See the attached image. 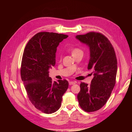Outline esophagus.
Here are the masks:
<instances>
[{
  "label": "esophagus",
  "instance_id": "1",
  "mask_svg": "<svg viewBox=\"0 0 132 132\" xmlns=\"http://www.w3.org/2000/svg\"><path fill=\"white\" fill-rule=\"evenodd\" d=\"M75 84V82H73V81H70L69 82V85H74Z\"/></svg>",
  "mask_w": 132,
  "mask_h": 132
}]
</instances>
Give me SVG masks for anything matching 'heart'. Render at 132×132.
Returning a JSON list of instances; mask_svg holds the SVG:
<instances>
[{"mask_svg":"<svg viewBox=\"0 0 132 132\" xmlns=\"http://www.w3.org/2000/svg\"><path fill=\"white\" fill-rule=\"evenodd\" d=\"M79 53H83L82 50L79 48H74L71 50V54L72 56L75 54H79Z\"/></svg>","mask_w":132,"mask_h":132,"instance_id":"b5f03b06","label":"heart"}]
</instances>
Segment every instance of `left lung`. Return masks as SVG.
<instances>
[{
    "mask_svg": "<svg viewBox=\"0 0 132 132\" xmlns=\"http://www.w3.org/2000/svg\"><path fill=\"white\" fill-rule=\"evenodd\" d=\"M89 49L88 69L93 70L90 86L81 82L77 98L80 107L88 112L99 110L110 97L116 82L117 62L113 47L99 33L89 32L75 37Z\"/></svg>",
    "mask_w": 132,
    "mask_h": 132,
    "instance_id": "left-lung-1",
    "label": "left lung"
}]
</instances>
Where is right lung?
I'll use <instances>...</instances> for the list:
<instances>
[{"label":"right lung","instance_id":"1","mask_svg":"<svg viewBox=\"0 0 132 132\" xmlns=\"http://www.w3.org/2000/svg\"><path fill=\"white\" fill-rule=\"evenodd\" d=\"M68 37L56 33H38L25 47L21 61V79L32 104L44 113L57 111L68 88V81L53 82L49 74L50 69L55 64L57 46Z\"/></svg>","mask_w":132,"mask_h":132}]
</instances>
